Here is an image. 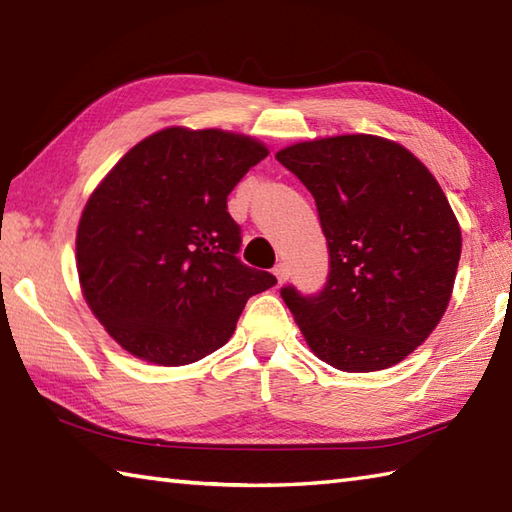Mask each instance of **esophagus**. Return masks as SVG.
Returning a JSON list of instances; mask_svg holds the SVG:
<instances>
[{"mask_svg": "<svg viewBox=\"0 0 512 512\" xmlns=\"http://www.w3.org/2000/svg\"><path fill=\"white\" fill-rule=\"evenodd\" d=\"M273 273H275V277H277L279 284H284V281L288 279V268H286L284 264H277V266L273 268Z\"/></svg>", "mask_w": 512, "mask_h": 512, "instance_id": "1", "label": "esophagus"}]
</instances>
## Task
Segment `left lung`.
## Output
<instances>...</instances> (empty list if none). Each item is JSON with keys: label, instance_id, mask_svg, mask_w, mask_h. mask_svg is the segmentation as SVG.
<instances>
[{"label": "left lung", "instance_id": "8db88e82", "mask_svg": "<svg viewBox=\"0 0 512 512\" xmlns=\"http://www.w3.org/2000/svg\"><path fill=\"white\" fill-rule=\"evenodd\" d=\"M277 160L312 193L330 250L321 292L281 288L310 350L343 372L400 363L451 299L462 233L447 195L411 151L369 134L297 143Z\"/></svg>", "mask_w": 512, "mask_h": 512}]
</instances>
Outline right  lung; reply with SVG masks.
Returning a JSON list of instances; mask_svg holds the SVG:
<instances>
[{
	"label": "right lung",
	"instance_id": "add662e5",
	"mask_svg": "<svg viewBox=\"0 0 512 512\" xmlns=\"http://www.w3.org/2000/svg\"><path fill=\"white\" fill-rule=\"evenodd\" d=\"M268 149L222 129L167 127L116 162L85 204L76 270L112 339L154 365L222 347L246 301L277 284L242 264L226 198Z\"/></svg>",
	"mask_w": 512,
	"mask_h": 512
}]
</instances>
